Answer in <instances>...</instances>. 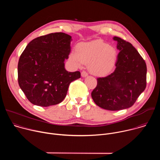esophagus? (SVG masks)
I'll list each match as a JSON object with an SVG mask.
<instances>
[{
  "label": "esophagus",
  "instance_id": "34e87169",
  "mask_svg": "<svg viewBox=\"0 0 160 160\" xmlns=\"http://www.w3.org/2000/svg\"><path fill=\"white\" fill-rule=\"evenodd\" d=\"M81 75H82V77H87L88 75V73L85 71H83L81 73Z\"/></svg>",
  "mask_w": 160,
  "mask_h": 160
}]
</instances>
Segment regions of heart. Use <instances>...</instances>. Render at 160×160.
<instances>
[{
  "instance_id": "b5f03b06",
  "label": "heart",
  "mask_w": 160,
  "mask_h": 160,
  "mask_svg": "<svg viewBox=\"0 0 160 160\" xmlns=\"http://www.w3.org/2000/svg\"><path fill=\"white\" fill-rule=\"evenodd\" d=\"M117 58L116 49L101 40L81 43L76 51L71 52L70 61L77 66L88 64V70L95 75H104L112 68Z\"/></svg>"
}]
</instances>
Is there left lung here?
<instances>
[{
  "instance_id": "obj_1",
  "label": "left lung",
  "mask_w": 160,
  "mask_h": 160,
  "mask_svg": "<svg viewBox=\"0 0 160 160\" xmlns=\"http://www.w3.org/2000/svg\"><path fill=\"white\" fill-rule=\"evenodd\" d=\"M120 51L115 71L97 78L96 87L91 93L94 102L101 108L118 111L133 105L146 87L145 61L128 42L114 37Z\"/></svg>"
}]
</instances>
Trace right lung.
Returning <instances> with one entry per match:
<instances>
[{
	"instance_id": "right-lung-1",
	"label": "right lung",
	"mask_w": 160,
	"mask_h": 160,
	"mask_svg": "<svg viewBox=\"0 0 160 160\" xmlns=\"http://www.w3.org/2000/svg\"><path fill=\"white\" fill-rule=\"evenodd\" d=\"M72 40L64 33H52L32 40L22 52L18 83L31 103L48 107L61 102L71 82L80 78V72H68L64 68Z\"/></svg>"
}]
</instances>
